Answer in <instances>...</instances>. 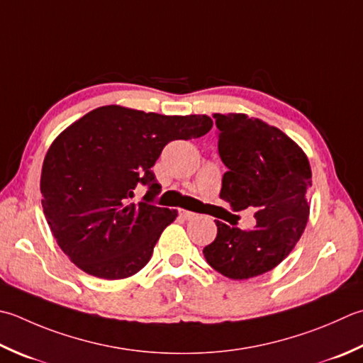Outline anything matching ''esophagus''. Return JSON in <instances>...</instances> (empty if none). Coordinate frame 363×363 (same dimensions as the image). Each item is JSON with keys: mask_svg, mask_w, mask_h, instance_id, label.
Returning a JSON list of instances; mask_svg holds the SVG:
<instances>
[{"mask_svg": "<svg viewBox=\"0 0 363 363\" xmlns=\"http://www.w3.org/2000/svg\"><path fill=\"white\" fill-rule=\"evenodd\" d=\"M179 216H181L182 218H186V220H191V218H195L198 214H195V212L186 211V209H179Z\"/></svg>", "mask_w": 363, "mask_h": 363, "instance_id": "esophagus-1", "label": "esophagus"}]
</instances>
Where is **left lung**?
Wrapping results in <instances>:
<instances>
[{
    "label": "left lung",
    "instance_id": "8db88e82",
    "mask_svg": "<svg viewBox=\"0 0 363 363\" xmlns=\"http://www.w3.org/2000/svg\"><path fill=\"white\" fill-rule=\"evenodd\" d=\"M218 154L228 168L220 198L233 211L257 209L253 230L222 222L204 258L217 272L247 280L272 271L293 250L307 225L311 168L288 135L242 113H216Z\"/></svg>",
    "mask_w": 363,
    "mask_h": 363
}]
</instances>
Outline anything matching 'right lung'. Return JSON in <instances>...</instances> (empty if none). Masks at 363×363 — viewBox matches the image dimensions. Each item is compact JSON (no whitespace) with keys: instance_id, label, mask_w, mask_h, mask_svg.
<instances>
[{"instance_id":"add662e5","label":"right lung","mask_w":363,"mask_h":363,"mask_svg":"<svg viewBox=\"0 0 363 363\" xmlns=\"http://www.w3.org/2000/svg\"><path fill=\"white\" fill-rule=\"evenodd\" d=\"M206 115L165 116L119 105L89 111L50 146L42 165V208L61 250L83 272L127 279L152 257L176 209L154 206L162 186L151 168L173 140L200 138ZM145 186L144 201L129 203Z\"/></svg>"}]
</instances>
